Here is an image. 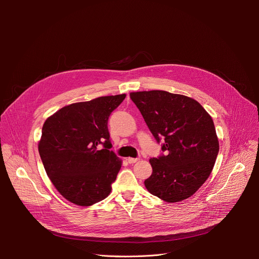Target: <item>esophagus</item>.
Here are the masks:
<instances>
[{
    "instance_id": "esophagus-1",
    "label": "esophagus",
    "mask_w": 259,
    "mask_h": 259,
    "mask_svg": "<svg viewBox=\"0 0 259 259\" xmlns=\"http://www.w3.org/2000/svg\"><path fill=\"white\" fill-rule=\"evenodd\" d=\"M127 160H128L129 164H135V162L139 161L140 159H139V158H132V157H129Z\"/></svg>"
}]
</instances>
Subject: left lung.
<instances>
[{"mask_svg": "<svg viewBox=\"0 0 259 259\" xmlns=\"http://www.w3.org/2000/svg\"><path fill=\"white\" fill-rule=\"evenodd\" d=\"M130 98L166 155L150 158L145 181L152 195L167 202L192 196L210 176L220 151L214 122L195 100L162 90L131 92Z\"/></svg>", "mask_w": 259, "mask_h": 259, "instance_id": "left-lung-1", "label": "left lung"}]
</instances>
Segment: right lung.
Returning a JSON list of instances; mask_svg holds the SVG:
<instances>
[{"mask_svg": "<svg viewBox=\"0 0 259 259\" xmlns=\"http://www.w3.org/2000/svg\"><path fill=\"white\" fill-rule=\"evenodd\" d=\"M125 98L118 94L74 103L44 122L38 142L40 159L53 186L74 205L92 206L111 192L121 159L109 150L112 145L107 125Z\"/></svg>", "mask_w": 259, "mask_h": 259, "instance_id": "obj_1", "label": "right lung"}]
</instances>
